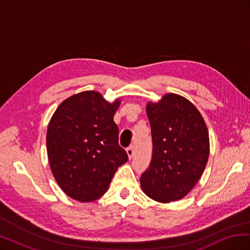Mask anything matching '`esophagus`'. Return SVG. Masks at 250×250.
Returning <instances> with one entry per match:
<instances>
[{
	"instance_id": "esophagus-1",
	"label": "esophagus",
	"mask_w": 250,
	"mask_h": 250,
	"mask_svg": "<svg viewBox=\"0 0 250 250\" xmlns=\"http://www.w3.org/2000/svg\"><path fill=\"white\" fill-rule=\"evenodd\" d=\"M126 152H127V154H128V157L131 158V157H132V155H133V152H134V148H133V146L128 147V148L126 149Z\"/></svg>"
}]
</instances>
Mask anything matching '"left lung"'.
Returning <instances> with one entry per match:
<instances>
[{"label": "left lung", "instance_id": "8db88e82", "mask_svg": "<svg viewBox=\"0 0 250 250\" xmlns=\"http://www.w3.org/2000/svg\"><path fill=\"white\" fill-rule=\"evenodd\" d=\"M153 150L142 174L144 193L158 202L181 199L197 184L206 168L209 141L200 112L186 98L168 94L147 105Z\"/></svg>", "mask_w": 250, "mask_h": 250}]
</instances>
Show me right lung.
<instances>
[{
	"instance_id": "add662e5",
	"label": "right lung",
	"mask_w": 250,
	"mask_h": 250,
	"mask_svg": "<svg viewBox=\"0 0 250 250\" xmlns=\"http://www.w3.org/2000/svg\"><path fill=\"white\" fill-rule=\"evenodd\" d=\"M119 105V100L111 104L88 90L67 98L50 121V167L59 187L73 199L88 202L101 197L117 169L128 161L113 122Z\"/></svg>"
}]
</instances>
